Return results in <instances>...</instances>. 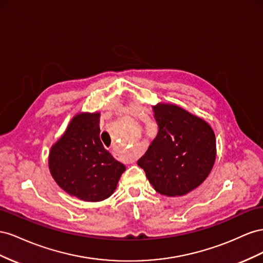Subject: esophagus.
Returning <instances> with one entry per match:
<instances>
[{"mask_svg":"<svg viewBox=\"0 0 263 263\" xmlns=\"http://www.w3.org/2000/svg\"><path fill=\"white\" fill-rule=\"evenodd\" d=\"M112 153H114V155L115 156H117V157H123V159L127 162V163H132V162H134L137 160V156H134V155H132V154H129V155H120L116 149H114V151H112Z\"/></svg>","mask_w":263,"mask_h":263,"instance_id":"esophagus-1","label":"esophagus"}]
</instances>
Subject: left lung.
<instances>
[{
  "label": "left lung",
  "mask_w": 263,
  "mask_h": 263,
  "mask_svg": "<svg viewBox=\"0 0 263 263\" xmlns=\"http://www.w3.org/2000/svg\"><path fill=\"white\" fill-rule=\"evenodd\" d=\"M152 108L159 132L138 165L157 193L183 196L197 189L214 167V130L177 104L159 102Z\"/></svg>",
  "instance_id": "8db88e82"
}]
</instances>
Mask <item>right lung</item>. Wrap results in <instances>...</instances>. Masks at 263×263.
Here are the masks:
<instances>
[{
	"instance_id": "add662e5",
	"label": "right lung",
	"mask_w": 263,
	"mask_h": 263,
	"mask_svg": "<svg viewBox=\"0 0 263 263\" xmlns=\"http://www.w3.org/2000/svg\"><path fill=\"white\" fill-rule=\"evenodd\" d=\"M100 112H79L48 155L49 172L57 185L84 201H101L117 189L125 166L100 141Z\"/></svg>"
}]
</instances>
